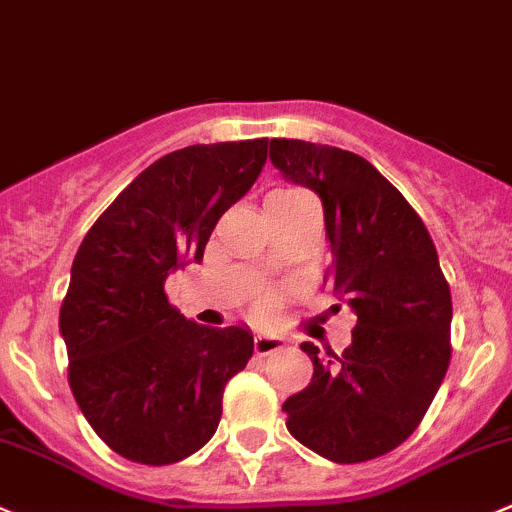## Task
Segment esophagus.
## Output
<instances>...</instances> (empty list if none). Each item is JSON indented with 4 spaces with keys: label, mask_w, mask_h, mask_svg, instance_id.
Wrapping results in <instances>:
<instances>
[{
    "label": "esophagus",
    "mask_w": 512,
    "mask_h": 512,
    "mask_svg": "<svg viewBox=\"0 0 512 512\" xmlns=\"http://www.w3.org/2000/svg\"><path fill=\"white\" fill-rule=\"evenodd\" d=\"M282 347H285V340H282V337H275V335H257L255 337V355H260V357L272 355V352L282 350Z\"/></svg>",
    "instance_id": "34e87169"
}]
</instances>
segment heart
I'll list each match as a JSON object with an SVG mask.
<instances>
[{
  "mask_svg": "<svg viewBox=\"0 0 512 512\" xmlns=\"http://www.w3.org/2000/svg\"><path fill=\"white\" fill-rule=\"evenodd\" d=\"M290 192H297V190H277V192H272L270 197H267V200H272V197H282V195H290ZM267 302L270 300H262V307H267Z\"/></svg>",
  "mask_w": 512,
  "mask_h": 512,
  "instance_id": "heart-1",
  "label": "heart"
}]
</instances>
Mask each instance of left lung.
I'll return each instance as SVG.
<instances>
[{"instance_id": "1", "label": "left lung", "mask_w": 512, "mask_h": 512, "mask_svg": "<svg viewBox=\"0 0 512 512\" xmlns=\"http://www.w3.org/2000/svg\"><path fill=\"white\" fill-rule=\"evenodd\" d=\"M270 160L322 200L325 280L355 310L350 347L302 342L312 382L282 405L287 430L335 463L398 448L428 413L450 365V285L428 227L400 190L355 152L272 140Z\"/></svg>"}]
</instances>
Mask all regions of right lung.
Segmentation results:
<instances>
[{
	"label": "right lung",
	"mask_w": 512,
	"mask_h": 512,
	"mask_svg": "<svg viewBox=\"0 0 512 512\" xmlns=\"http://www.w3.org/2000/svg\"><path fill=\"white\" fill-rule=\"evenodd\" d=\"M265 160V137L170 152L119 192L74 255L59 310L69 388L94 433L132 463L197 453L220 425L227 380L252 357L250 330L185 320L165 280L202 262Z\"/></svg>",
	"instance_id": "obj_1"
}]
</instances>
